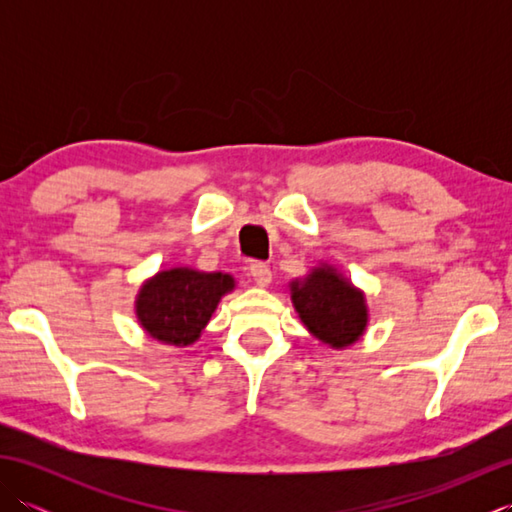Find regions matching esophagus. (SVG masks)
<instances>
[{"mask_svg":"<svg viewBox=\"0 0 512 512\" xmlns=\"http://www.w3.org/2000/svg\"><path fill=\"white\" fill-rule=\"evenodd\" d=\"M248 273H250V277H253V281H255L259 288H266L270 281H273V273H270V268L266 264H262V262L250 264Z\"/></svg>","mask_w":512,"mask_h":512,"instance_id":"1","label":"esophagus"}]
</instances>
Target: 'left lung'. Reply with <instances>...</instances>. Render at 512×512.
I'll return each instance as SVG.
<instances>
[{
  "label": "left lung",
  "instance_id": "1",
  "mask_svg": "<svg viewBox=\"0 0 512 512\" xmlns=\"http://www.w3.org/2000/svg\"><path fill=\"white\" fill-rule=\"evenodd\" d=\"M290 297L310 334L334 350L356 343L367 328L365 295L334 266H317L308 277L292 281Z\"/></svg>",
  "mask_w": 512,
  "mask_h": 512
}]
</instances>
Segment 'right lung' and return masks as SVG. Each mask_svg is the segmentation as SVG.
Wrapping results in <instances>:
<instances>
[{
	"mask_svg": "<svg viewBox=\"0 0 512 512\" xmlns=\"http://www.w3.org/2000/svg\"><path fill=\"white\" fill-rule=\"evenodd\" d=\"M233 288L235 279L226 273L162 270L140 288L136 317L151 339L178 347L191 345L200 339L217 303Z\"/></svg>",
	"mask_w": 512,
	"mask_h": 512,
	"instance_id": "right-lung-1",
	"label": "right lung"
}]
</instances>
